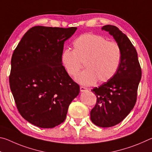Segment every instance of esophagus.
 <instances>
[{
	"label": "esophagus",
	"mask_w": 152,
	"mask_h": 152,
	"mask_svg": "<svg viewBox=\"0 0 152 152\" xmlns=\"http://www.w3.org/2000/svg\"><path fill=\"white\" fill-rule=\"evenodd\" d=\"M80 89L81 92H84L87 90V88H85V87H84V86H80Z\"/></svg>",
	"instance_id": "obj_1"
}]
</instances>
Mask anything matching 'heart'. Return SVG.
<instances>
[{"label":"heart","instance_id":"b5f03b06","mask_svg":"<svg viewBox=\"0 0 152 152\" xmlns=\"http://www.w3.org/2000/svg\"><path fill=\"white\" fill-rule=\"evenodd\" d=\"M73 47L74 50L63 51L61 61L71 76H76L84 64L86 70L76 78L80 84L106 82L116 74L121 60V50L117 43L109 42L101 35L86 33L74 40Z\"/></svg>","mask_w":152,"mask_h":152}]
</instances>
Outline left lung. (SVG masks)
<instances>
[{
	"instance_id": "left-lung-1",
	"label": "left lung",
	"mask_w": 152,
	"mask_h": 152,
	"mask_svg": "<svg viewBox=\"0 0 152 152\" xmlns=\"http://www.w3.org/2000/svg\"><path fill=\"white\" fill-rule=\"evenodd\" d=\"M113 35L121 50V60L115 76L91 91L96 102L91 111L92 122L99 127H110L127 116L137 101L141 69L134 46L119 28L107 25L102 27Z\"/></svg>"
}]
</instances>
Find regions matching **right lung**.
Here are the masks:
<instances>
[{
  "label": "right lung",
  "instance_id": "1",
  "mask_svg": "<svg viewBox=\"0 0 152 152\" xmlns=\"http://www.w3.org/2000/svg\"><path fill=\"white\" fill-rule=\"evenodd\" d=\"M76 29L33 27L12 53L10 88L20 115L37 127L53 128L63 123L79 94V85L61 61L64 42Z\"/></svg>",
  "mask_w": 152,
  "mask_h": 152
}]
</instances>
